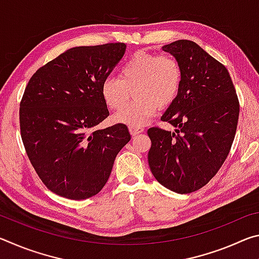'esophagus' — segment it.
Segmentation results:
<instances>
[{"label": "esophagus", "instance_id": "34e87169", "mask_svg": "<svg viewBox=\"0 0 259 259\" xmlns=\"http://www.w3.org/2000/svg\"><path fill=\"white\" fill-rule=\"evenodd\" d=\"M129 131H130L131 136H137L139 134L144 133V128H142V126H130Z\"/></svg>", "mask_w": 259, "mask_h": 259}]
</instances>
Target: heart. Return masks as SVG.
Returning a JSON list of instances; mask_svg holds the SVG:
<instances>
[{"label": "heart", "instance_id": "obj_1", "mask_svg": "<svg viewBox=\"0 0 259 259\" xmlns=\"http://www.w3.org/2000/svg\"><path fill=\"white\" fill-rule=\"evenodd\" d=\"M183 80L179 61L170 55L136 52L122 65L119 78L107 77L102 83V97L112 111L128 101L135 90L134 103L113 116L114 122L129 126L146 124L156 112L168 108L177 99Z\"/></svg>", "mask_w": 259, "mask_h": 259}]
</instances>
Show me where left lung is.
<instances>
[{
  "label": "left lung",
  "instance_id": "1",
  "mask_svg": "<svg viewBox=\"0 0 259 259\" xmlns=\"http://www.w3.org/2000/svg\"><path fill=\"white\" fill-rule=\"evenodd\" d=\"M162 49L182 67L181 91L161 117L177 129L147 130L152 142L148 164L161 185L187 194L207 185L224 163L240 104L226 67L195 42L178 40Z\"/></svg>",
  "mask_w": 259,
  "mask_h": 259
}]
</instances>
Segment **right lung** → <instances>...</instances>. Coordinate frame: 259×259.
Listing matches in <instances>:
<instances>
[{
  "instance_id": "obj_1",
  "label": "right lung",
  "mask_w": 259,
  "mask_h": 259,
  "mask_svg": "<svg viewBox=\"0 0 259 259\" xmlns=\"http://www.w3.org/2000/svg\"><path fill=\"white\" fill-rule=\"evenodd\" d=\"M124 51L121 42L72 48L38 68L26 87L21 139L37 176L57 195L84 200L98 194L131 139L125 124L96 129L109 115L102 83Z\"/></svg>"
}]
</instances>
